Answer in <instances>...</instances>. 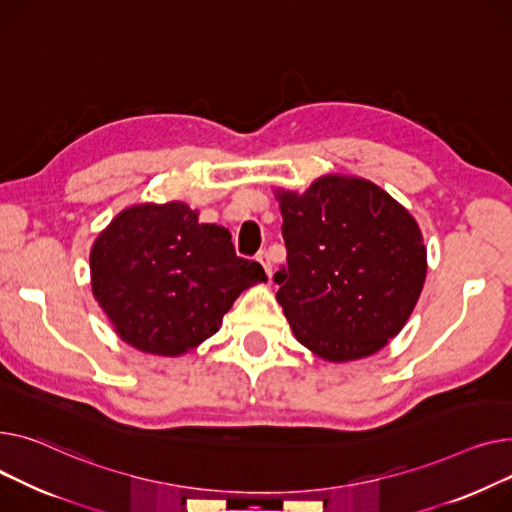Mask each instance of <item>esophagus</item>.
<instances>
[{
    "mask_svg": "<svg viewBox=\"0 0 512 512\" xmlns=\"http://www.w3.org/2000/svg\"><path fill=\"white\" fill-rule=\"evenodd\" d=\"M258 262L264 266V270H266V275H268V277L273 275V262H270V256H268V252H266V250L258 252Z\"/></svg>",
    "mask_w": 512,
    "mask_h": 512,
    "instance_id": "34e87169",
    "label": "esophagus"
}]
</instances>
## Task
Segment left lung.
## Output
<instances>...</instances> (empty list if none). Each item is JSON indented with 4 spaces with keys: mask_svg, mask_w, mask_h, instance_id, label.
Listing matches in <instances>:
<instances>
[{
    "mask_svg": "<svg viewBox=\"0 0 512 512\" xmlns=\"http://www.w3.org/2000/svg\"><path fill=\"white\" fill-rule=\"evenodd\" d=\"M287 262L273 281L295 339L328 362L382 349L426 281L417 223L366 179L326 175L279 194Z\"/></svg>",
    "mask_w": 512,
    "mask_h": 512,
    "instance_id": "obj_1",
    "label": "left lung"
}]
</instances>
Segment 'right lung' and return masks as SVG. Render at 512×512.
<instances>
[{"label": "right lung", "instance_id": "obj_1", "mask_svg": "<svg viewBox=\"0 0 512 512\" xmlns=\"http://www.w3.org/2000/svg\"><path fill=\"white\" fill-rule=\"evenodd\" d=\"M99 306L140 351L179 355L215 335L264 268L235 254L225 227L198 223L184 202L124 210L90 252Z\"/></svg>", "mask_w": 512, "mask_h": 512}]
</instances>
